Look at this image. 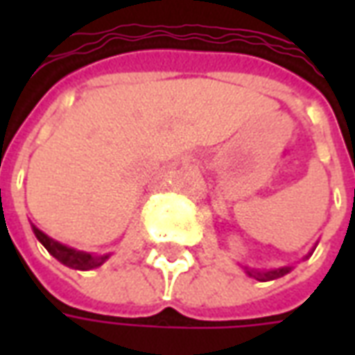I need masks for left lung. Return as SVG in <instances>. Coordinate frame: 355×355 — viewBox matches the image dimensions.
I'll use <instances>...</instances> for the list:
<instances>
[{
    "label": "left lung",
    "mask_w": 355,
    "mask_h": 355,
    "mask_svg": "<svg viewBox=\"0 0 355 355\" xmlns=\"http://www.w3.org/2000/svg\"><path fill=\"white\" fill-rule=\"evenodd\" d=\"M310 257V254H308ZM306 257V259H308ZM245 268V272L251 277H254V279H259V282H270V279H277V277H282V275L289 274L291 268L293 266H283V268H274V270H257V268Z\"/></svg>",
    "instance_id": "8db88e82"
}]
</instances>
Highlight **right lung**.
Listing matches in <instances>:
<instances>
[{
  "label": "right lung",
  "instance_id": "add662e5",
  "mask_svg": "<svg viewBox=\"0 0 355 355\" xmlns=\"http://www.w3.org/2000/svg\"><path fill=\"white\" fill-rule=\"evenodd\" d=\"M34 228L35 238L40 239V243H42L47 251H49L57 261H60L62 264L70 268H76V270H93V268H98L101 264L108 261L110 254H91V253H83V251H76L72 247H66L62 243H58L53 238H49L47 234H43L40 228Z\"/></svg>",
  "mask_w": 355,
  "mask_h": 355
}]
</instances>
